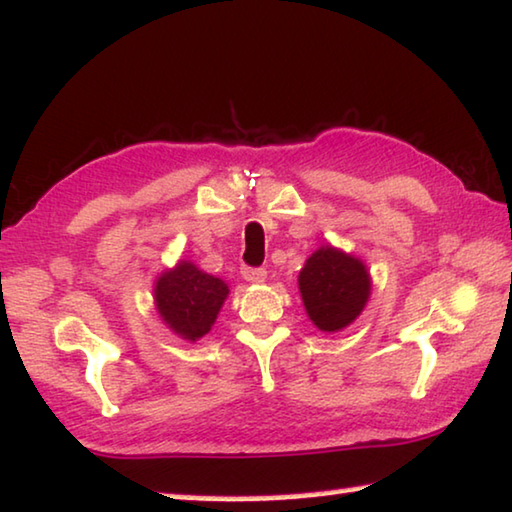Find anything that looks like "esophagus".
I'll list each match as a JSON object with an SVG mask.
<instances>
[{
  "instance_id": "1",
  "label": "esophagus",
  "mask_w": 512,
  "mask_h": 512,
  "mask_svg": "<svg viewBox=\"0 0 512 512\" xmlns=\"http://www.w3.org/2000/svg\"><path fill=\"white\" fill-rule=\"evenodd\" d=\"M241 276L246 278L248 282H264L266 280V269H262V266H243Z\"/></svg>"
}]
</instances>
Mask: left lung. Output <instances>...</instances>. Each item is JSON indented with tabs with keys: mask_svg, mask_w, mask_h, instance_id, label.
Returning a JSON list of instances; mask_svg holds the SVG:
<instances>
[{
	"mask_svg": "<svg viewBox=\"0 0 512 512\" xmlns=\"http://www.w3.org/2000/svg\"><path fill=\"white\" fill-rule=\"evenodd\" d=\"M299 289L312 324L331 333L361 315L370 296V276L356 257L326 246L305 262Z\"/></svg>",
	"mask_w": 512,
	"mask_h": 512,
	"instance_id": "left-lung-1",
	"label": "left lung"
}]
</instances>
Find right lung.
I'll return each instance as SVG.
<instances>
[{"instance_id": "add662e5", "label": "right lung", "mask_w": 512, "mask_h": 512, "mask_svg": "<svg viewBox=\"0 0 512 512\" xmlns=\"http://www.w3.org/2000/svg\"><path fill=\"white\" fill-rule=\"evenodd\" d=\"M227 285L202 273L195 264L181 262L156 282V305L163 322L186 340H197L211 331L220 305L227 299Z\"/></svg>"}]
</instances>
